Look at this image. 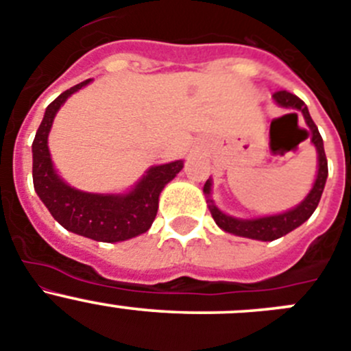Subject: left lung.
I'll use <instances>...</instances> for the list:
<instances>
[{"instance_id": "left-lung-1", "label": "left lung", "mask_w": 351, "mask_h": 351, "mask_svg": "<svg viewBox=\"0 0 351 351\" xmlns=\"http://www.w3.org/2000/svg\"><path fill=\"white\" fill-rule=\"evenodd\" d=\"M274 101H276L280 106H285V108L299 110V112L304 115L306 124H308L309 131L311 132V141L317 147L318 152V175L315 180V185L311 189V192L308 194V197L299 204L298 208L293 210L285 211L282 215H273V217H262V219H252V220H241V219H232L229 215H223L219 208L215 206L213 201L208 199V208L211 211V217L217 222V226L222 227L226 232H232L236 236H243V238H252V239H262V241H273V239L282 238V236L289 234L290 230H293L295 227H299L301 223H304L306 220L313 215V211L317 210L318 203H320L322 192L325 187V180H327V157H325L324 150V140H322L320 132H318L317 124L313 122L311 115L308 112V106L304 105V101L301 97H298L295 94H290L289 90H276L274 93ZM211 182L208 180L204 183V194L210 195Z\"/></svg>"}]
</instances>
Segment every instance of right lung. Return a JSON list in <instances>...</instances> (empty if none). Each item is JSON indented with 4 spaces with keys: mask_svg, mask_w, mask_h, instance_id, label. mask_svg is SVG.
Masks as SVG:
<instances>
[{
    "mask_svg": "<svg viewBox=\"0 0 351 351\" xmlns=\"http://www.w3.org/2000/svg\"><path fill=\"white\" fill-rule=\"evenodd\" d=\"M89 82L90 78L73 85L47 106L33 141L34 191L64 229L96 241H124L150 229L159 208L160 191L182 171L183 160L150 168L134 191L125 195L89 194L66 185L53 171L47 138L62 103Z\"/></svg>",
    "mask_w": 351,
    "mask_h": 351,
    "instance_id": "obj_1",
    "label": "right lung"
}]
</instances>
